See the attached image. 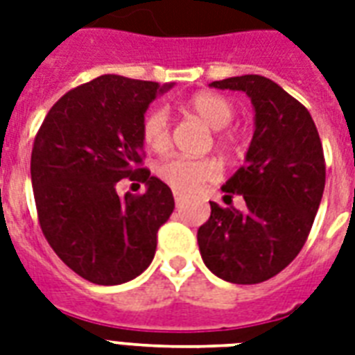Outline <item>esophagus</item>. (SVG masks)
Listing matches in <instances>:
<instances>
[{
    "label": "esophagus",
    "instance_id": "obj_1",
    "mask_svg": "<svg viewBox=\"0 0 355 355\" xmlns=\"http://www.w3.org/2000/svg\"><path fill=\"white\" fill-rule=\"evenodd\" d=\"M173 197H175V202H177V207H180V205L186 201V197H184L182 193H178V191H175V193H173Z\"/></svg>",
    "mask_w": 355,
    "mask_h": 355
}]
</instances>
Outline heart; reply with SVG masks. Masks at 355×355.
Instances as JSON below:
<instances>
[{
    "label": "heart",
    "mask_w": 355,
    "mask_h": 355,
    "mask_svg": "<svg viewBox=\"0 0 355 355\" xmlns=\"http://www.w3.org/2000/svg\"><path fill=\"white\" fill-rule=\"evenodd\" d=\"M186 110L202 123L216 130L214 143L225 153H238L243 145L242 135L234 130H225L234 119V105L227 98L214 93H197L186 100ZM143 143L156 153L166 150L171 141L169 115L164 107H153L141 124ZM156 175L162 182L177 191H196L202 184L218 177V166L210 158H184L171 156L156 166Z\"/></svg>",
    "instance_id": "1"
}]
</instances>
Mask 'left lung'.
Returning a JSON list of instances; mask_svg holds the SVG:
<instances>
[{
	"label": "left lung",
	"instance_id": "1",
	"mask_svg": "<svg viewBox=\"0 0 355 355\" xmlns=\"http://www.w3.org/2000/svg\"><path fill=\"white\" fill-rule=\"evenodd\" d=\"M210 85L250 96L255 134L245 164L221 188L227 199L242 196L245 208L210 202L197 242L212 274L255 285L285 270L304 248L326 184L324 150L307 107L275 81L245 74Z\"/></svg>",
	"mask_w": 355,
	"mask_h": 355
}]
</instances>
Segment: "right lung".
Instances as JSON below:
<instances>
[{
    "mask_svg": "<svg viewBox=\"0 0 355 355\" xmlns=\"http://www.w3.org/2000/svg\"><path fill=\"white\" fill-rule=\"evenodd\" d=\"M156 81L105 74L70 89L35 135L31 184L42 234L67 266L96 285H121L153 262L171 189L143 167L141 124ZM121 178L148 191L121 198Z\"/></svg>",
    "mask_w": 355,
    "mask_h": 355,
    "instance_id": "1",
    "label": "right lung"
}]
</instances>
